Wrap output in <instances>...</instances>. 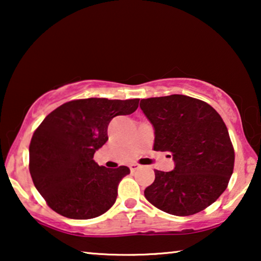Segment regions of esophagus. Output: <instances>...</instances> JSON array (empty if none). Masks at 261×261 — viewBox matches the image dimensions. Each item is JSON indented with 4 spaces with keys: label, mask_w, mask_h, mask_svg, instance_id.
<instances>
[{
    "label": "esophagus",
    "mask_w": 261,
    "mask_h": 261,
    "mask_svg": "<svg viewBox=\"0 0 261 261\" xmlns=\"http://www.w3.org/2000/svg\"><path fill=\"white\" fill-rule=\"evenodd\" d=\"M129 167H130L132 171H137L139 169H141V165H139L138 163H133V164H130Z\"/></svg>",
    "instance_id": "esophagus-1"
}]
</instances>
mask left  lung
<instances>
[{"mask_svg": "<svg viewBox=\"0 0 261 261\" xmlns=\"http://www.w3.org/2000/svg\"><path fill=\"white\" fill-rule=\"evenodd\" d=\"M140 108L154 127L153 149L169 152L170 172L154 170L145 197L171 215L202 212L222 195L234 170V147L220 114L185 95L141 99Z\"/></svg>", "mask_w": 261, "mask_h": 261, "instance_id": "8db88e82", "label": "left lung"}]
</instances>
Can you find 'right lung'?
<instances>
[{"instance_id":"right-lung-1","label":"right lung","mask_w":261,"mask_h":261,"mask_svg":"<svg viewBox=\"0 0 261 261\" xmlns=\"http://www.w3.org/2000/svg\"><path fill=\"white\" fill-rule=\"evenodd\" d=\"M139 98H83L66 102L45 117L30 144V172L37 190L56 213L94 219L112 208L127 166H98L94 154L108 140V124L129 115Z\"/></svg>"}]
</instances>
